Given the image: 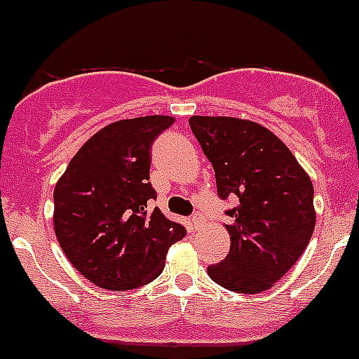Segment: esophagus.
<instances>
[{
	"instance_id": "1",
	"label": "esophagus",
	"mask_w": 359,
	"mask_h": 359,
	"mask_svg": "<svg viewBox=\"0 0 359 359\" xmlns=\"http://www.w3.org/2000/svg\"><path fill=\"white\" fill-rule=\"evenodd\" d=\"M190 220H192V226H194V228H199V226L203 224V217L199 215V213H194L192 219H190Z\"/></svg>"
}]
</instances>
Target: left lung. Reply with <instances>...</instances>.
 I'll use <instances>...</instances> for the list:
<instances>
[{
	"mask_svg": "<svg viewBox=\"0 0 359 359\" xmlns=\"http://www.w3.org/2000/svg\"><path fill=\"white\" fill-rule=\"evenodd\" d=\"M190 128L215 170L220 199L236 197L226 229L231 248L208 276L231 292L259 294L287 274L315 228L313 185L292 151L265 126L192 115Z\"/></svg>",
	"mask_w": 359,
	"mask_h": 359,
	"instance_id": "8db88e82",
	"label": "left lung"
}]
</instances>
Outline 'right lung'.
<instances>
[{
    "label": "right lung",
    "instance_id": "add662e5",
    "mask_svg": "<svg viewBox=\"0 0 359 359\" xmlns=\"http://www.w3.org/2000/svg\"><path fill=\"white\" fill-rule=\"evenodd\" d=\"M169 115L115 121L80 147L55 187L53 226L62 251L104 290H131L156 279L185 228L151 210V146Z\"/></svg>",
    "mask_w": 359,
    "mask_h": 359
}]
</instances>
